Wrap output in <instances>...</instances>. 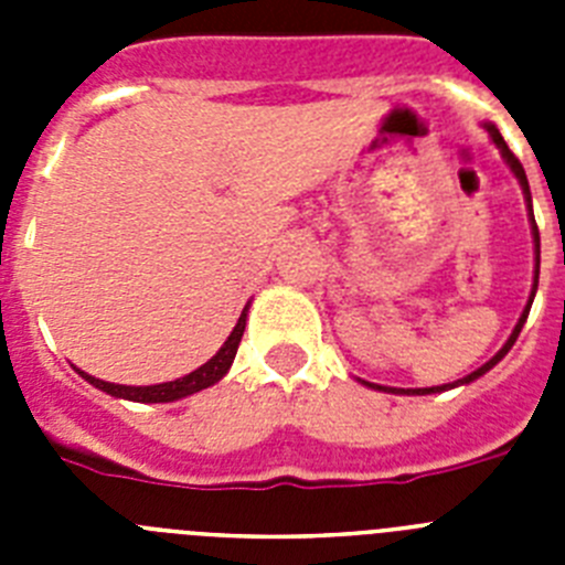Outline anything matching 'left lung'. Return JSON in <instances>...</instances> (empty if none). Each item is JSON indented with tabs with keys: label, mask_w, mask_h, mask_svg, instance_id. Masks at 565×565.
Wrapping results in <instances>:
<instances>
[{
	"label": "left lung",
	"mask_w": 565,
	"mask_h": 565,
	"mask_svg": "<svg viewBox=\"0 0 565 565\" xmlns=\"http://www.w3.org/2000/svg\"><path fill=\"white\" fill-rule=\"evenodd\" d=\"M483 129H487V132H489V138H492V143H495V147H498V152H501V158H503V163H507V167H509V172L515 174V178H518V183H521V189H523V201H526V209H529V223H532V243H535V282H532V294H529V302H526V308H523L521 319H518V326L512 328V333H509V339H507V342H503V348H501V351H498L495 356L489 359L487 364H481V367H478V371H472V373H469V376L458 379V382H450V384H436V387H384V384L362 382V379H359V382H362L364 387H373V391H382V393H393V396H430V393H444V391H452V387H461V384L476 382V379H481L483 373H487V371H492V367H495V364L501 362V359L507 356L509 351H512V344H515L518 333H521L523 322H526V317H529V308H532V299H535V291H537V277H541V232H537L535 214H532V192H529V181H526V172H523L521 161H518L515 154L509 152L507 141H503V138H501V132H498V127H495V124H489V121H487V124H483Z\"/></svg>",
	"instance_id": "8db88e82"
}]
</instances>
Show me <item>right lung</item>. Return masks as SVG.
Segmentation results:
<instances>
[{
  "label": "right lung",
  "instance_id": "1",
  "mask_svg": "<svg viewBox=\"0 0 565 565\" xmlns=\"http://www.w3.org/2000/svg\"><path fill=\"white\" fill-rule=\"evenodd\" d=\"M246 319H248V306L243 308V313H239V319H237V326H234V331L228 333V339L223 342L221 351L214 353L206 364H201L198 371L186 373V376H181V379H172V382L115 384V382H104V379L89 376V373L78 371V367L76 371L84 382H89L93 387H98V391L109 393V396H115V398H127V402H141V404L178 402V398H186V396H192V393L206 391V387H212L214 382H221V379L226 376L228 367H232V362H234V356H237V344H239V339H243V331H246Z\"/></svg>",
  "mask_w": 565,
  "mask_h": 565
}]
</instances>
